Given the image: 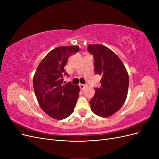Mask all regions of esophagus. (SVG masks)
I'll list each match as a JSON object with an SVG mask.
<instances>
[{"instance_id": "34e87169", "label": "esophagus", "mask_w": 159, "mask_h": 159, "mask_svg": "<svg viewBox=\"0 0 159 159\" xmlns=\"http://www.w3.org/2000/svg\"><path fill=\"white\" fill-rule=\"evenodd\" d=\"M80 88L81 90H84L86 88V85L84 84H80Z\"/></svg>"}]
</instances>
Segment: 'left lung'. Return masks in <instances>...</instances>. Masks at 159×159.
<instances>
[{"instance_id": "obj_1", "label": "left lung", "mask_w": 159, "mask_h": 159, "mask_svg": "<svg viewBox=\"0 0 159 159\" xmlns=\"http://www.w3.org/2000/svg\"><path fill=\"white\" fill-rule=\"evenodd\" d=\"M93 54L95 72L102 76V86L94 88L89 101L91 110L98 116L108 117L121 108L127 96L129 80L127 71L117 54L102 44H89Z\"/></svg>"}]
</instances>
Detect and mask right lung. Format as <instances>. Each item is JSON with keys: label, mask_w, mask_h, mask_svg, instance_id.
<instances>
[{"label": "right lung", "mask_w": 159, "mask_h": 159, "mask_svg": "<svg viewBox=\"0 0 159 159\" xmlns=\"http://www.w3.org/2000/svg\"><path fill=\"white\" fill-rule=\"evenodd\" d=\"M78 51V46L56 48L43 58L34 75V90L38 103L53 119H65L74 111L80 91L79 85L62 84L63 76L68 75L64 67L69 57Z\"/></svg>", "instance_id": "obj_1"}]
</instances>
